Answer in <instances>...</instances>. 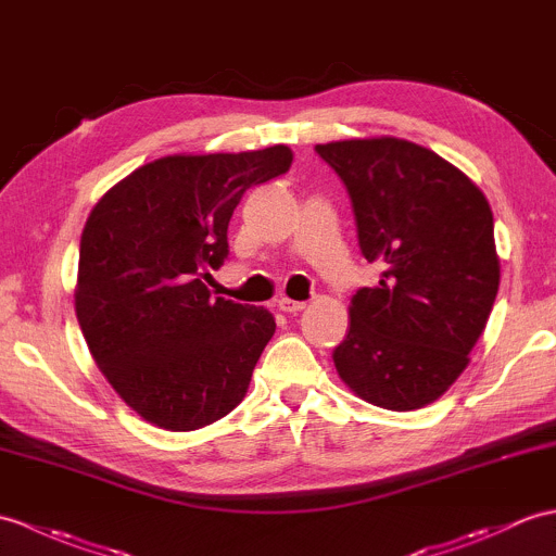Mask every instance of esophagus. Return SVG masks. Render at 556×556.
<instances>
[{
  "label": "esophagus",
  "instance_id": "34e87169",
  "mask_svg": "<svg viewBox=\"0 0 556 556\" xmlns=\"http://www.w3.org/2000/svg\"><path fill=\"white\" fill-rule=\"evenodd\" d=\"M281 313H289V315H295L301 313V309H305V301H291V299H279L277 301Z\"/></svg>",
  "mask_w": 556,
  "mask_h": 556
}]
</instances>
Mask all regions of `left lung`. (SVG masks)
<instances>
[{
	"label": "left lung",
	"mask_w": 556,
	"mask_h": 556,
	"mask_svg": "<svg viewBox=\"0 0 556 556\" xmlns=\"http://www.w3.org/2000/svg\"><path fill=\"white\" fill-rule=\"evenodd\" d=\"M315 151L343 179L359 251L383 269L377 287L353 295L333 365L367 403L419 409L467 369L493 309V211L467 175L415 141L345 139Z\"/></svg>",
	"instance_id": "1"
}]
</instances>
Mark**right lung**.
<instances>
[{
    "label": "right lung",
    "mask_w": 556,
    "mask_h": 556,
    "mask_svg": "<svg viewBox=\"0 0 556 556\" xmlns=\"http://www.w3.org/2000/svg\"><path fill=\"white\" fill-rule=\"evenodd\" d=\"M293 153L163 156L111 187L87 217L75 315L97 367L137 415L165 431L223 419L249 391L277 329L265 307L211 295L227 227L247 189Z\"/></svg>",
    "instance_id": "add662e5"
}]
</instances>
